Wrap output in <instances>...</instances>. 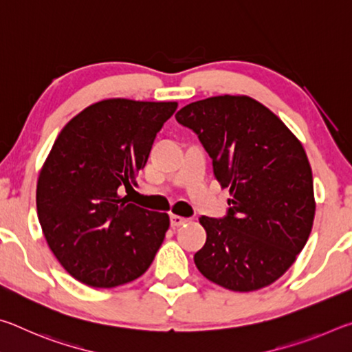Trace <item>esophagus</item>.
I'll return each instance as SVG.
<instances>
[{
  "label": "esophagus",
  "mask_w": 352,
  "mask_h": 352,
  "mask_svg": "<svg viewBox=\"0 0 352 352\" xmlns=\"http://www.w3.org/2000/svg\"><path fill=\"white\" fill-rule=\"evenodd\" d=\"M188 219H184L182 216H177V214H172L170 216V225L174 226V228H177V226H182L183 223H186Z\"/></svg>",
  "instance_id": "1"
}]
</instances>
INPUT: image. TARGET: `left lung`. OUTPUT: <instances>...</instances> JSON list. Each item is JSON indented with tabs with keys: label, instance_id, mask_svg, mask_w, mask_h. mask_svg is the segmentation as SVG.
I'll return each instance as SVG.
<instances>
[{
	"label": "left lung",
	"instance_id": "left-lung-1",
	"mask_svg": "<svg viewBox=\"0 0 352 352\" xmlns=\"http://www.w3.org/2000/svg\"><path fill=\"white\" fill-rule=\"evenodd\" d=\"M212 158L230 189L226 217H200L205 245L199 272L233 292H253L281 278L305 248L315 217L314 178L301 141L275 113L250 96H214L177 113Z\"/></svg>",
	"mask_w": 352,
	"mask_h": 352
}]
</instances>
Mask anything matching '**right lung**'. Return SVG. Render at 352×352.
I'll use <instances>...</instances> for the list:
<instances>
[{
    "mask_svg": "<svg viewBox=\"0 0 352 352\" xmlns=\"http://www.w3.org/2000/svg\"><path fill=\"white\" fill-rule=\"evenodd\" d=\"M177 107L104 99L83 109L56 138L35 200L47 245L77 281L111 289L151 267L169 230L168 212L129 204L118 189L136 184L155 135Z\"/></svg>",
    "mask_w": 352,
    "mask_h": 352,
    "instance_id": "1",
    "label": "right lung"
}]
</instances>
